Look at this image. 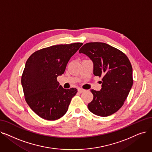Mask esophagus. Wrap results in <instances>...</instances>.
Segmentation results:
<instances>
[{
	"label": "esophagus",
	"instance_id": "esophagus-1",
	"mask_svg": "<svg viewBox=\"0 0 152 152\" xmlns=\"http://www.w3.org/2000/svg\"><path fill=\"white\" fill-rule=\"evenodd\" d=\"M84 91H85L84 89H81V88H79V89H78V92H80V93H81V92H83Z\"/></svg>",
	"mask_w": 152,
	"mask_h": 152
}]
</instances>
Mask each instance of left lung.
<instances>
[{
  "label": "left lung",
  "instance_id": "obj_1",
  "mask_svg": "<svg viewBox=\"0 0 152 152\" xmlns=\"http://www.w3.org/2000/svg\"><path fill=\"white\" fill-rule=\"evenodd\" d=\"M79 53L92 61L94 76L102 77L101 90H91L94 97L88 105L89 110L101 117L114 114L123 105L133 85L129 58L121 51L101 42L86 43Z\"/></svg>",
  "mask_w": 152,
  "mask_h": 152
}]
</instances>
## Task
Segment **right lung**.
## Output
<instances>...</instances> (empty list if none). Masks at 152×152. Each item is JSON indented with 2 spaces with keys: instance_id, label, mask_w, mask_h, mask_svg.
<instances>
[{
  "instance_id": "add662e5",
  "label": "right lung",
  "mask_w": 152,
  "mask_h": 152,
  "mask_svg": "<svg viewBox=\"0 0 152 152\" xmlns=\"http://www.w3.org/2000/svg\"><path fill=\"white\" fill-rule=\"evenodd\" d=\"M83 44L58 45L34 53L27 60L21 83L25 101L38 116L55 121L68 109L77 89H64L56 78L64 73L71 56Z\"/></svg>"
}]
</instances>
